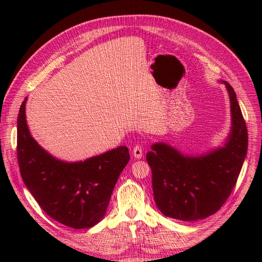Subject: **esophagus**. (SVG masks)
Returning <instances> with one entry per match:
<instances>
[{
    "label": "esophagus",
    "mask_w": 262,
    "mask_h": 262,
    "mask_svg": "<svg viewBox=\"0 0 262 262\" xmlns=\"http://www.w3.org/2000/svg\"><path fill=\"white\" fill-rule=\"evenodd\" d=\"M133 155H134V158L136 159H142L143 158V149L140 145H136L133 148Z\"/></svg>",
    "instance_id": "1"
}]
</instances>
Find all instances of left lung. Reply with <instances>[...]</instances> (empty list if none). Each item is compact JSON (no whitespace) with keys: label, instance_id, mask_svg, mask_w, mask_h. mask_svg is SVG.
<instances>
[{"label":"left lung","instance_id":"obj_1","mask_svg":"<svg viewBox=\"0 0 262 262\" xmlns=\"http://www.w3.org/2000/svg\"><path fill=\"white\" fill-rule=\"evenodd\" d=\"M224 84L231 100L232 128L223 147L188 157L168 144L157 143L146 154L155 204L171 219H206L224 205L235 187L248 151V129L234 90L227 82Z\"/></svg>","mask_w":262,"mask_h":262}]
</instances>
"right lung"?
Masks as SVG:
<instances>
[{"mask_svg": "<svg viewBox=\"0 0 262 262\" xmlns=\"http://www.w3.org/2000/svg\"><path fill=\"white\" fill-rule=\"evenodd\" d=\"M26 102L18 115L16 154L26 187L45 213L72 229H89L102 220L129 151L119 146L80 162L52 157L31 137Z\"/></svg>", "mask_w": 262, "mask_h": 262, "instance_id": "add662e5", "label": "right lung"}]
</instances>
